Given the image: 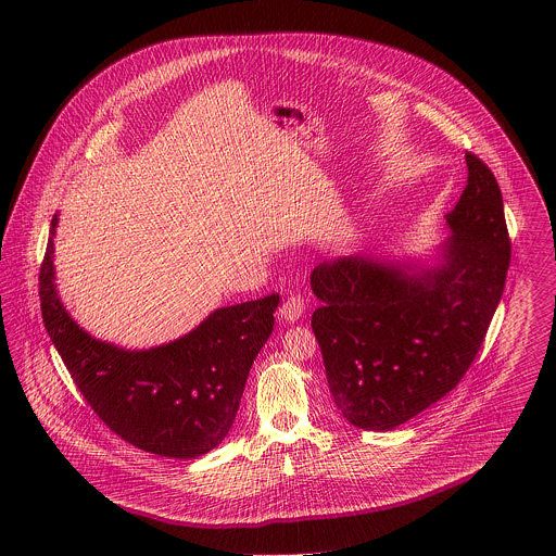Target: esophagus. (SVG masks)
<instances>
[{
  "instance_id": "1",
  "label": "esophagus",
  "mask_w": 556,
  "mask_h": 556,
  "mask_svg": "<svg viewBox=\"0 0 556 556\" xmlns=\"http://www.w3.org/2000/svg\"><path fill=\"white\" fill-rule=\"evenodd\" d=\"M304 313H306V302H304V298L298 295V293L286 298L283 304L279 306V317L283 318V320H288V323L298 320Z\"/></svg>"
}]
</instances>
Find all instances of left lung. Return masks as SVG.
Segmentation results:
<instances>
[{
  "label": "left lung",
  "instance_id": "1",
  "mask_svg": "<svg viewBox=\"0 0 556 556\" xmlns=\"http://www.w3.org/2000/svg\"><path fill=\"white\" fill-rule=\"evenodd\" d=\"M440 265L344 256L318 265L313 331L329 392L358 429L388 431L452 392L476 361L503 298L510 239L494 173L473 152Z\"/></svg>",
  "mask_w": 556,
  "mask_h": 556
}]
</instances>
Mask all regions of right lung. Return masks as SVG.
Returning a JSON list of instances; mask_svg holds the SVG:
<instances>
[{
	"instance_id": "right-lung-1",
	"label": "right lung",
	"mask_w": 556,
	"mask_h": 556,
	"mask_svg": "<svg viewBox=\"0 0 556 556\" xmlns=\"http://www.w3.org/2000/svg\"><path fill=\"white\" fill-rule=\"evenodd\" d=\"M53 214L39 270L41 317L75 386L110 431L135 448L195 458L218 446L238 415L279 293L218 308L186 338L131 352L87 336L53 288Z\"/></svg>"
}]
</instances>
